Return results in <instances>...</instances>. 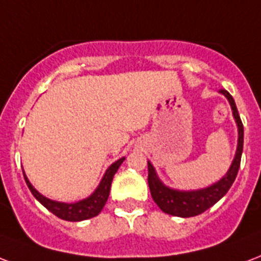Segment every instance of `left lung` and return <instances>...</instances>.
Here are the masks:
<instances>
[{
  "mask_svg": "<svg viewBox=\"0 0 261 261\" xmlns=\"http://www.w3.org/2000/svg\"><path fill=\"white\" fill-rule=\"evenodd\" d=\"M220 93L227 97L228 102L231 105L237 126H238V146H237V153L232 160L231 167L227 171V174L224 175L218 184L212 185L210 188L194 190V192H179V190H174V189L164 186L160 182V179L157 178L153 166L148 162V184L150 194L159 208L166 214L172 215V216H180V218H192V216L202 214L208 208L215 205L228 192V189L231 188V185L236 180L238 170H240V164H241L242 149H244V126H242L241 117L238 115V109H237L231 94L224 89H222Z\"/></svg>",
  "mask_w": 261,
  "mask_h": 261,
  "instance_id": "left-lung-1",
  "label": "left lung"
}]
</instances>
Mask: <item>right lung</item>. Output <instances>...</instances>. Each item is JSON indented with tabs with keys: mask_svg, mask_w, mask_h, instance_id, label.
I'll return each instance as SVG.
<instances>
[{
	"mask_svg": "<svg viewBox=\"0 0 261 261\" xmlns=\"http://www.w3.org/2000/svg\"><path fill=\"white\" fill-rule=\"evenodd\" d=\"M124 162V157H122L120 160H117L109 167L107 172H105L104 178L101 180V184L95 192L91 194L90 197H87L82 201L73 202V204H65V202H57L53 200H49L46 197H43L42 194L33 188V185L30 184V180L24 175L25 184L29 186L30 192L33 193V196L37 198L38 201L41 202L47 211H50L51 214L56 215L57 218L63 219V220H68V222H81V220H86V219L94 218L102 211L105 202L109 197V190H111V184H112L113 175L116 174L117 168L120 167V164Z\"/></svg>",
	"mask_w": 261,
	"mask_h": 261,
	"instance_id": "right-lung-1",
	"label": "right lung"
}]
</instances>
